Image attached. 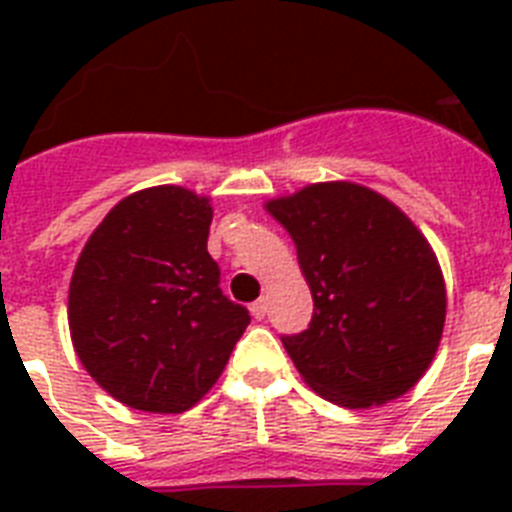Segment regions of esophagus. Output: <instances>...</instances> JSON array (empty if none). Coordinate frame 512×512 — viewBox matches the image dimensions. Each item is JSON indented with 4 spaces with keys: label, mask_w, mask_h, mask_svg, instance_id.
Masks as SVG:
<instances>
[{
    "label": "esophagus",
    "mask_w": 512,
    "mask_h": 512,
    "mask_svg": "<svg viewBox=\"0 0 512 512\" xmlns=\"http://www.w3.org/2000/svg\"><path fill=\"white\" fill-rule=\"evenodd\" d=\"M249 311H252V316H255L257 321L265 319V313H268V303H265L263 297H260V300H255V303H252V308H249Z\"/></svg>",
    "instance_id": "esophagus-1"
}]
</instances>
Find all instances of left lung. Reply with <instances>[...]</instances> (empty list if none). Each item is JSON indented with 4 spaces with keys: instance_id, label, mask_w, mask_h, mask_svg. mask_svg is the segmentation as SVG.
<instances>
[{
    "instance_id": "1",
    "label": "left lung",
    "mask_w": 512,
    "mask_h": 512,
    "mask_svg": "<svg viewBox=\"0 0 512 512\" xmlns=\"http://www.w3.org/2000/svg\"><path fill=\"white\" fill-rule=\"evenodd\" d=\"M265 209L295 241L313 295L308 329L281 337L303 380L348 409L412 390L446 321L444 273L420 228L348 180L305 185Z\"/></svg>"
}]
</instances>
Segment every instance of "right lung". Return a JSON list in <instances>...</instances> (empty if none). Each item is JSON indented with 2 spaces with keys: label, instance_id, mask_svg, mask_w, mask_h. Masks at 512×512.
Listing matches in <instances>:
<instances>
[{
  "label": "right lung",
  "instance_id": "right-lung-1",
  "mask_svg": "<svg viewBox=\"0 0 512 512\" xmlns=\"http://www.w3.org/2000/svg\"><path fill=\"white\" fill-rule=\"evenodd\" d=\"M207 196L154 185L130 193L92 231L68 287L82 366L130 409L180 414L223 374L249 313L220 289L209 257Z\"/></svg>",
  "mask_w": 512,
  "mask_h": 512
}]
</instances>
